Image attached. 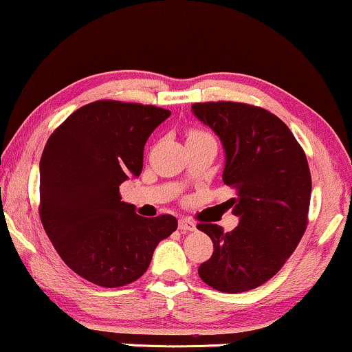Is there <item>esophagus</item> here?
<instances>
[{
  "label": "esophagus",
  "mask_w": 352,
  "mask_h": 352,
  "mask_svg": "<svg viewBox=\"0 0 352 352\" xmlns=\"http://www.w3.org/2000/svg\"><path fill=\"white\" fill-rule=\"evenodd\" d=\"M179 230L181 232H194L196 230V223L189 219H179Z\"/></svg>",
  "instance_id": "34e87169"
}]
</instances>
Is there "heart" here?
I'll return each mask as SVG.
<instances>
[{"instance_id":"obj_1","label":"heart","mask_w":352,"mask_h":352,"mask_svg":"<svg viewBox=\"0 0 352 352\" xmlns=\"http://www.w3.org/2000/svg\"><path fill=\"white\" fill-rule=\"evenodd\" d=\"M190 135H206V133H204V132H190Z\"/></svg>"}]
</instances>
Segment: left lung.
Listing matches in <instances>:
<instances>
[{"instance_id": "left-lung-1", "label": "left lung", "mask_w": 352, "mask_h": 352, "mask_svg": "<svg viewBox=\"0 0 352 352\" xmlns=\"http://www.w3.org/2000/svg\"><path fill=\"white\" fill-rule=\"evenodd\" d=\"M190 109L222 142V179L235 192L223 204L238 217L232 232L197 225L214 243L199 276L220 292H246L276 276L303 236L311 194L307 156L287 125L261 107L220 101Z\"/></svg>"}]
</instances>
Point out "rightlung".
<instances>
[{
    "label": "right lung",
    "instance_id": "add662e5",
    "mask_svg": "<svg viewBox=\"0 0 352 352\" xmlns=\"http://www.w3.org/2000/svg\"><path fill=\"white\" fill-rule=\"evenodd\" d=\"M171 112L96 101L76 109L47 140L41 158V219L60 258L101 287L143 276L173 215L145 219L120 201L119 186L140 176L143 148Z\"/></svg>",
    "mask_w": 352,
    "mask_h": 352
}]
</instances>
